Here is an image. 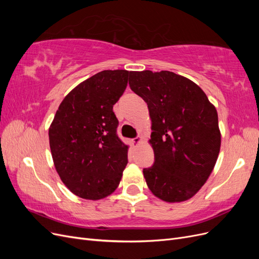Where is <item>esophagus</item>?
<instances>
[{
  "label": "esophagus",
  "instance_id": "34e87169",
  "mask_svg": "<svg viewBox=\"0 0 259 259\" xmlns=\"http://www.w3.org/2000/svg\"><path fill=\"white\" fill-rule=\"evenodd\" d=\"M142 142H143V138L142 137H135L134 139H133V145L138 146L139 144H142Z\"/></svg>",
  "mask_w": 259,
  "mask_h": 259
}]
</instances>
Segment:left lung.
I'll use <instances>...</instances> for the list:
<instances>
[{"instance_id": "obj_1", "label": "left lung", "mask_w": 259, "mask_h": 259, "mask_svg": "<svg viewBox=\"0 0 259 259\" xmlns=\"http://www.w3.org/2000/svg\"><path fill=\"white\" fill-rule=\"evenodd\" d=\"M128 83L147 103L152 122L154 162L143 170L149 189L166 202L190 199L221 150L215 107L197 84L170 71H131Z\"/></svg>"}]
</instances>
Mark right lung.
I'll list each match as a JSON object with an SVG mask.
<instances>
[{
	"mask_svg": "<svg viewBox=\"0 0 259 259\" xmlns=\"http://www.w3.org/2000/svg\"><path fill=\"white\" fill-rule=\"evenodd\" d=\"M126 70H105L91 76L61 101L49 131L60 179L75 195L99 200L120 184L128 147L116 134L113 112L127 86Z\"/></svg>",
	"mask_w": 259,
	"mask_h": 259,
	"instance_id": "1",
	"label": "right lung"
}]
</instances>
